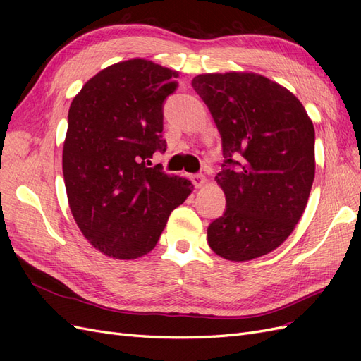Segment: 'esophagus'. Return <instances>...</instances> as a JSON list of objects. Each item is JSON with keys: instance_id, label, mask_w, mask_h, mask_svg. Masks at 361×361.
<instances>
[{"instance_id": "1", "label": "esophagus", "mask_w": 361, "mask_h": 361, "mask_svg": "<svg viewBox=\"0 0 361 361\" xmlns=\"http://www.w3.org/2000/svg\"><path fill=\"white\" fill-rule=\"evenodd\" d=\"M191 179H192V183H194L195 187H197V188L203 187V185L206 183V178L203 176L202 173H199V174H194V176H191Z\"/></svg>"}]
</instances>
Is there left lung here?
<instances>
[{
  "mask_svg": "<svg viewBox=\"0 0 361 361\" xmlns=\"http://www.w3.org/2000/svg\"><path fill=\"white\" fill-rule=\"evenodd\" d=\"M221 135L226 211L207 227V243L227 260L276 250L300 221L314 179V128L288 89L251 72L192 80Z\"/></svg>",
  "mask_w": 361,
  "mask_h": 361,
  "instance_id": "left-lung-1",
  "label": "left lung"
}]
</instances>
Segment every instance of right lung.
<instances>
[{
    "instance_id": "right-lung-1",
    "label": "right lung",
    "mask_w": 361,
    "mask_h": 361,
    "mask_svg": "<svg viewBox=\"0 0 361 361\" xmlns=\"http://www.w3.org/2000/svg\"><path fill=\"white\" fill-rule=\"evenodd\" d=\"M178 72L134 59L96 73L73 97L63 176L76 224L101 253L137 259L154 250L190 180L150 166L162 138L164 101Z\"/></svg>"
}]
</instances>
